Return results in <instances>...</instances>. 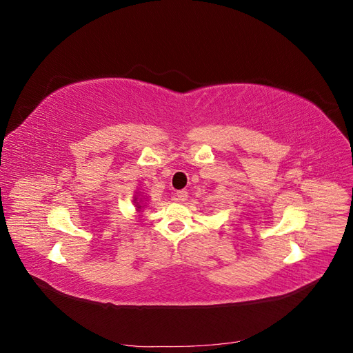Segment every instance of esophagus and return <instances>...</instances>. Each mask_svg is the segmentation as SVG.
Wrapping results in <instances>:
<instances>
[{"label": "esophagus", "instance_id": "esophagus-1", "mask_svg": "<svg viewBox=\"0 0 353 353\" xmlns=\"http://www.w3.org/2000/svg\"><path fill=\"white\" fill-rule=\"evenodd\" d=\"M175 196H176V200H178V201H184V200H187L188 193H187L185 190H181V191H176Z\"/></svg>", "mask_w": 353, "mask_h": 353}]
</instances>
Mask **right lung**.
I'll list each match as a JSON object with an SVG mask.
<instances>
[{
	"label": "right lung",
	"instance_id": "1",
	"mask_svg": "<svg viewBox=\"0 0 353 353\" xmlns=\"http://www.w3.org/2000/svg\"><path fill=\"white\" fill-rule=\"evenodd\" d=\"M143 200H144V197H143V194H141V191H140V194H137L135 197H134V205H135V210L140 213V212H143L141 209L145 206H141V203H143Z\"/></svg>",
	"mask_w": 353,
	"mask_h": 353
}]
</instances>
